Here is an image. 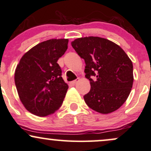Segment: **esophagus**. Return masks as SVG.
<instances>
[{
  "label": "esophagus",
  "mask_w": 151,
  "mask_h": 151,
  "mask_svg": "<svg viewBox=\"0 0 151 151\" xmlns=\"http://www.w3.org/2000/svg\"><path fill=\"white\" fill-rule=\"evenodd\" d=\"M79 80H80L79 78H77V79H76V80H74V81H72L71 83H72L73 85H76V83H77L78 82V81H79Z\"/></svg>",
  "instance_id": "obj_1"
}]
</instances>
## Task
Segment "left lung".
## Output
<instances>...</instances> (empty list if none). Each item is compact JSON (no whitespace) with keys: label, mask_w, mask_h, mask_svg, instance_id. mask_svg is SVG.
I'll return each mask as SVG.
<instances>
[{"label":"left lung","mask_w":151,"mask_h":151,"mask_svg":"<svg viewBox=\"0 0 151 151\" xmlns=\"http://www.w3.org/2000/svg\"><path fill=\"white\" fill-rule=\"evenodd\" d=\"M71 45L86 62V77L91 86L84 95L87 105L101 114L116 111L126 102L132 88L130 58L119 46L101 37L76 39Z\"/></svg>","instance_id":"left-lung-1"}]
</instances>
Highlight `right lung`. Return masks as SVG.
Instances as JSON below:
<instances>
[{"label": "right lung", "instance_id": "1", "mask_svg": "<svg viewBox=\"0 0 151 151\" xmlns=\"http://www.w3.org/2000/svg\"><path fill=\"white\" fill-rule=\"evenodd\" d=\"M68 39L41 42L25 53L15 73V83L21 102L32 114L46 116L63 103L68 86L57 63L68 49Z\"/></svg>", "mask_w": 151, "mask_h": 151}]
</instances>
